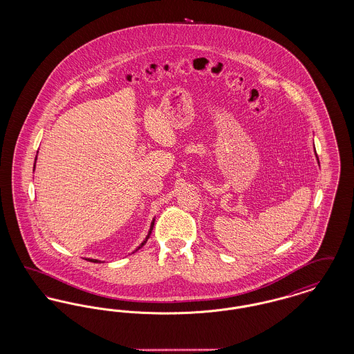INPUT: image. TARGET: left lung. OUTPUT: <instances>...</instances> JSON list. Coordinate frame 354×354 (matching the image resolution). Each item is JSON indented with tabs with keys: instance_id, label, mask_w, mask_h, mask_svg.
Segmentation results:
<instances>
[{
	"instance_id": "left-lung-1",
	"label": "left lung",
	"mask_w": 354,
	"mask_h": 354,
	"mask_svg": "<svg viewBox=\"0 0 354 354\" xmlns=\"http://www.w3.org/2000/svg\"><path fill=\"white\" fill-rule=\"evenodd\" d=\"M317 160H319V158H317Z\"/></svg>"
}]
</instances>
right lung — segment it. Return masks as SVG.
<instances>
[{
	"instance_id": "1",
	"label": "right lung",
	"mask_w": 354,
	"mask_h": 354,
	"mask_svg": "<svg viewBox=\"0 0 354 354\" xmlns=\"http://www.w3.org/2000/svg\"><path fill=\"white\" fill-rule=\"evenodd\" d=\"M153 221H155V220H152L151 227H150V231H149V235L146 236V239H145V241H143V243H142V244H140V245H139V247H138V250H139V248H142V247H143V245H145V244H146V241H147V240H149V237H150V235H151L152 227H153ZM87 260H88V261H93V263H101V261H100V260H94V259H87Z\"/></svg>"
}]
</instances>
